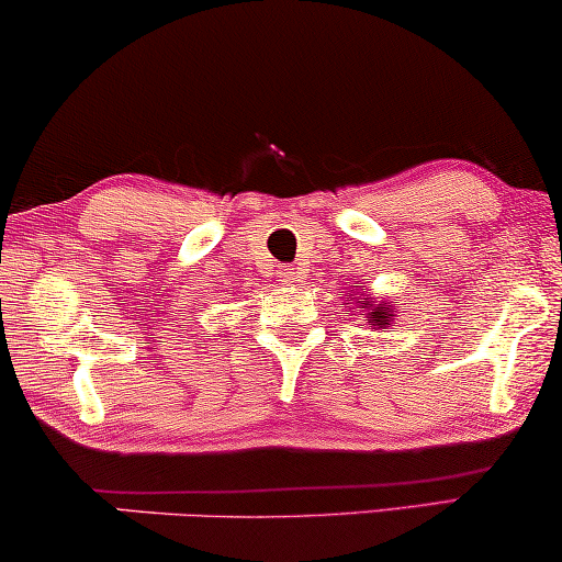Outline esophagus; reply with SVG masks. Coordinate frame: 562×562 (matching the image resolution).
<instances>
[{"label":"esophagus","mask_w":562,"mask_h":562,"mask_svg":"<svg viewBox=\"0 0 562 562\" xmlns=\"http://www.w3.org/2000/svg\"><path fill=\"white\" fill-rule=\"evenodd\" d=\"M279 281H281V286H294V283L299 281L296 268H291V266H281V268H279Z\"/></svg>","instance_id":"esophagus-1"}]
</instances>
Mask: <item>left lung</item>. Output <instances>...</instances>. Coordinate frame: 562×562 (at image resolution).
Listing matches in <instances>:
<instances>
[{
  "mask_svg": "<svg viewBox=\"0 0 562 562\" xmlns=\"http://www.w3.org/2000/svg\"><path fill=\"white\" fill-rule=\"evenodd\" d=\"M360 296H363V294H360ZM356 299H358V296L350 291L348 302H356ZM356 306H358L360 312H366V317H368V322H371V325H373V329H386L389 322L394 319V314H391V304H386V302L375 304L371 296H366V302H356Z\"/></svg>",
  "mask_w": 562,
  "mask_h": 562,
  "instance_id": "8db88e82",
  "label": "left lung"
}]
</instances>
